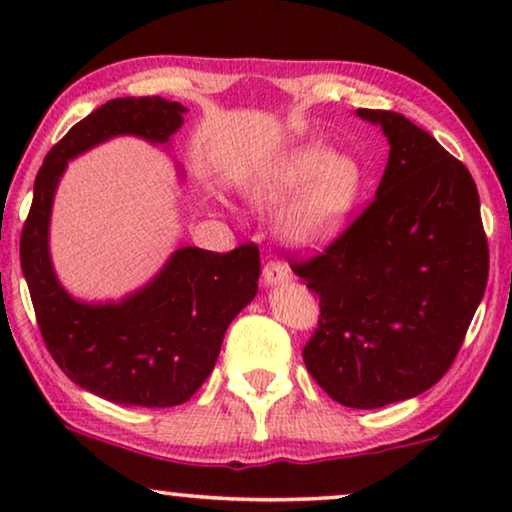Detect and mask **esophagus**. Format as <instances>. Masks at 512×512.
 Segmentation results:
<instances>
[{
    "label": "esophagus",
    "instance_id": "obj_1",
    "mask_svg": "<svg viewBox=\"0 0 512 512\" xmlns=\"http://www.w3.org/2000/svg\"><path fill=\"white\" fill-rule=\"evenodd\" d=\"M289 279H291V272L284 263H279V261L265 263V268H263V284L265 286L284 284V282H289Z\"/></svg>",
    "mask_w": 512,
    "mask_h": 512
}]
</instances>
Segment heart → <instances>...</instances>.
Returning <instances> with one entry per match:
<instances>
[{
  "label": "heart",
  "instance_id": "1",
  "mask_svg": "<svg viewBox=\"0 0 512 512\" xmlns=\"http://www.w3.org/2000/svg\"><path fill=\"white\" fill-rule=\"evenodd\" d=\"M363 186L356 160L324 144H305L270 165L251 186L258 207L277 209L293 200L282 219L291 247L314 251L338 240L352 219Z\"/></svg>",
  "mask_w": 512,
  "mask_h": 512
}]
</instances>
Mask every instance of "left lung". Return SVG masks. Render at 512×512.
I'll return each mask as SVG.
<instances>
[{"label": "left lung", "instance_id": "obj_1", "mask_svg": "<svg viewBox=\"0 0 512 512\" xmlns=\"http://www.w3.org/2000/svg\"><path fill=\"white\" fill-rule=\"evenodd\" d=\"M375 200L310 261L291 265L319 296L303 349L314 382L347 408L375 410L431 389L452 366L485 296L489 249L471 172L394 111Z\"/></svg>", "mask_w": 512, "mask_h": 512}]
</instances>
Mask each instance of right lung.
I'll list each match as a JSON object with an SVG mask.
<instances>
[{"instance_id": "obj_1", "label": "right lung", "mask_w": 512, "mask_h": 512, "mask_svg": "<svg viewBox=\"0 0 512 512\" xmlns=\"http://www.w3.org/2000/svg\"><path fill=\"white\" fill-rule=\"evenodd\" d=\"M186 111L153 95L116 97L88 114L44 158L20 235V268L48 352L74 384L118 405L186 403L214 370L230 321L258 291L254 244L230 254L174 249L151 282L107 303L74 298L55 275L48 230L69 160L123 135L167 149Z\"/></svg>"}]
</instances>
